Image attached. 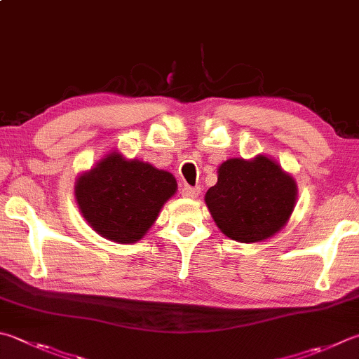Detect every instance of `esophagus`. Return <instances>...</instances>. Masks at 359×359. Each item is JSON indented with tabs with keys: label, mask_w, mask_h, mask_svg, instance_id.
Segmentation results:
<instances>
[{
	"label": "esophagus",
	"mask_w": 359,
	"mask_h": 359,
	"mask_svg": "<svg viewBox=\"0 0 359 359\" xmlns=\"http://www.w3.org/2000/svg\"><path fill=\"white\" fill-rule=\"evenodd\" d=\"M200 187H191V186H182L181 187V195L186 198H195L198 197Z\"/></svg>",
	"instance_id": "obj_1"
}]
</instances>
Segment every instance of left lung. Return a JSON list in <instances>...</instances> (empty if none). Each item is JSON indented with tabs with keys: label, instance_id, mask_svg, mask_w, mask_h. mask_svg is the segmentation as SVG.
Returning a JSON list of instances; mask_svg holds the SVG:
<instances>
[{
	"label": "left lung",
	"instance_id": "1",
	"mask_svg": "<svg viewBox=\"0 0 359 359\" xmlns=\"http://www.w3.org/2000/svg\"><path fill=\"white\" fill-rule=\"evenodd\" d=\"M295 181L275 161L228 159L206 205L222 233L239 242H258L278 233L292 214Z\"/></svg>",
	"mask_w": 359,
	"mask_h": 359
}]
</instances>
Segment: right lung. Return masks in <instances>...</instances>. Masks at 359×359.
I'll return each instance as SVG.
<instances>
[{"label":"right lung","instance_id":"1","mask_svg":"<svg viewBox=\"0 0 359 359\" xmlns=\"http://www.w3.org/2000/svg\"><path fill=\"white\" fill-rule=\"evenodd\" d=\"M175 191L173 175L116 151L81 175L74 187L84 219L103 238L120 243L137 242Z\"/></svg>","mask_w":359,"mask_h":359}]
</instances>
